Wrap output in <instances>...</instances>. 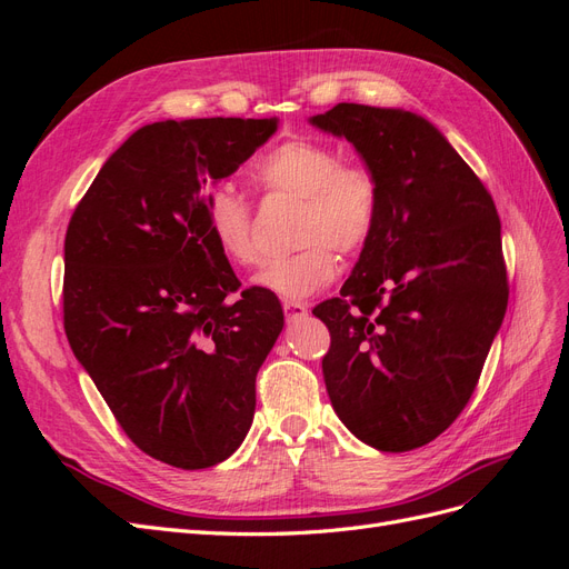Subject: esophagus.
<instances>
[{"instance_id": "esophagus-1", "label": "esophagus", "mask_w": 569, "mask_h": 569, "mask_svg": "<svg viewBox=\"0 0 569 569\" xmlns=\"http://www.w3.org/2000/svg\"><path fill=\"white\" fill-rule=\"evenodd\" d=\"M282 308H284V318H287L289 322H297V320H301V318L308 316V306L301 303V301H284Z\"/></svg>"}]
</instances>
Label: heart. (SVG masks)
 I'll use <instances>...</instances> for the list:
<instances>
[{
	"mask_svg": "<svg viewBox=\"0 0 569 569\" xmlns=\"http://www.w3.org/2000/svg\"><path fill=\"white\" fill-rule=\"evenodd\" d=\"M251 180L266 194L301 199L297 253L270 258L253 282L282 299H306L335 280L341 253L363 249L382 209L380 180L363 163L313 137H291L251 163ZM206 230L230 263H258L249 201L230 182H216L203 199Z\"/></svg>",
	"mask_w": 569,
	"mask_h": 569,
	"instance_id": "1",
	"label": "heart"
}]
</instances>
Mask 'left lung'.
I'll return each instance as SVG.
<instances>
[{
    "instance_id": "8db88e82",
    "label": "left lung",
    "mask_w": 569,
    "mask_h": 569,
    "mask_svg": "<svg viewBox=\"0 0 569 569\" xmlns=\"http://www.w3.org/2000/svg\"><path fill=\"white\" fill-rule=\"evenodd\" d=\"M311 126L351 142L382 189L351 278L313 308L332 337L327 393L372 449H420L470 401L501 330V220L472 168L418 113L337 104Z\"/></svg>"
}]
</instances>
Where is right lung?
<instances>
[{
    "mask_svg": "<svg viewBox=\"0 0 569 569\" xmlns=\"http://www.w3.org/2000/svg\"><path fill=\"white\" fill-rule=\"evenodd\" d=\"M278 118L161 120L101 166L68 222L63 327L137 449L182 470L230 458L284 313L206 230V187L232 176Z\"/></svg>",
    "mask_w": 569,
    "mask_h": 569,
    "instance_id": "obj_1",
    "label": "right lung"
}]
</instances>
